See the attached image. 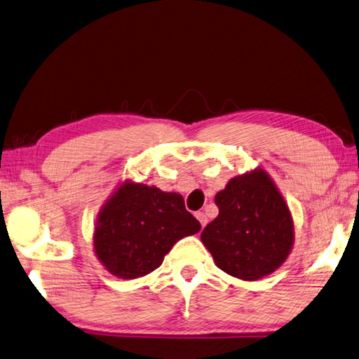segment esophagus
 Wrapping results in <instances>:
<instances>
[{"label": "esophagus", "mask_w": 359, "mask_h": 359, "mask_svg": "<svg viewBox=\"0 0 359 359\" xmlns=\"http://www.w3.org/2000/svg\"><path fill=\"white\" fill-rule=\"evenodd\" d=\"M197 219H198V222L201 223V226L205 228V226H206V223H208V217H206V214H205V212H197Z\"/></svg>", "instance_id": "1"}]
</instances>
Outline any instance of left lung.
Returning a JSON list of instances; mask_svg holds the SVG:
<instances>
[{
  "label": "left lung",
  "mask_w": 359,
  "mask_h": 359,
  "mask_svg": "<svg viewBox=\"0 0 359 359\" xmlns=\"http://www.w3.org/2000/svg\"><path fill=\"white\" fill-rule=\"evenodd\" d=\"M219 215L201 233L215 266L243 281L275 272L294 245L286 200L262 168L238 175L215 195Z\"/></svg>",
  "instance_id": "1"
}]
</instances>
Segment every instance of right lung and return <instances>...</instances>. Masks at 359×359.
<instances>
[{
  "label": "right lung",
  "instance_id": "1",
  "mask_svg": "<svg viewBox=\"0 0 359 359\" xmlns=\"http://www.w3.org/2000/svg\"><path fill=\"white\" fill-rule=\"evenodd\" d=\"M200 228L178 192L125 180L100 209L93 252L111 275L140 278L156 270L180 239Z\"/></svg>",
  "mask_w": 359,
  "mask_h": 359
}]
</instances>
